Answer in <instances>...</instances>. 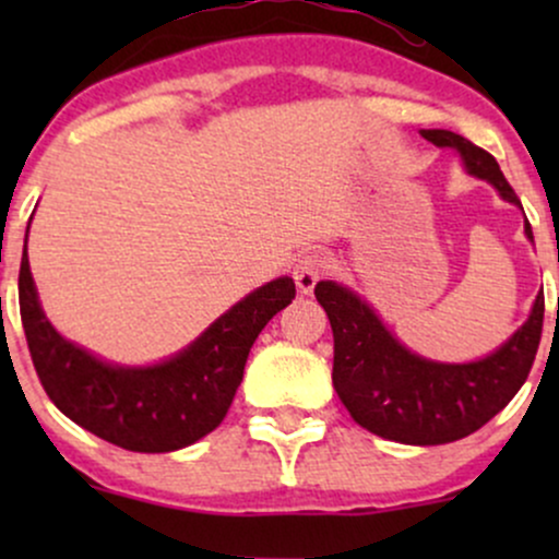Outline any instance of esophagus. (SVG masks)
Returning a JSON list of instances; mask_svg holds the SVG:
<instances>
[{"label": "esophagus", "instance_id": "esophagus-1", "mask_svg": "<svg viewBox=\"0 0 559 559\" xmlns=\"http://www.w3.org/2000/svg\"><path fill=\"white\" fill-rule=\"evenodd\" d=\"M325 271H329V258L323 252H307L294 267V281H297L299 294H310Z\"/></svg>", "mask_w": 559, "mask_h": 559}]
</instances>
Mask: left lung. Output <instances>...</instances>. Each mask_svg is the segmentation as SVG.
Here are the masks:
<instances>
[{
	"label": "left lung",
	"instance_id": "left-lung-1",
	"mask_svg": "<svg viewBox=\"0 0 559 559\" xmlns=\"http://www.w3.org/2000/svg\"><path fill=\"white\" fill-rule=\"evenodd\" d=\"M420 133L441 150L457 152L471 176L489 181L504 202L523 210L489 152L441 128ZM525 236L534 241L528 221ZM316 297L331 320L338 400L355 423L400 444H449L486 426L521 391L542 342L544 294L536 297L521 329L473 362H436L415 355L360 294L336 281H320Z\"/></svg>",
	"mask_w": 559,
	"mask_h": 559
}]
</instances>
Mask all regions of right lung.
<instances>
[{
  "label": "right lung",
  "mask_w": 559,
  "mask_h": 559,
  "mask_svg": "<svg viewBox=\"0 0 559 559\" xmlns=\"http://www.w3.org/2000/svg\"><path fill=\"white\" fill-rule=\"evenodd\" d=\"M17 292L31 360L55 407L115 447L155 454L194 444L221 426L254 338L275 312L292 305L297 288L288 275L254 288L178 355L139 368L102 360L49 323L28 252Z\"/></svg>",
  "instance_id": "obj_1"
}]
</instances>
